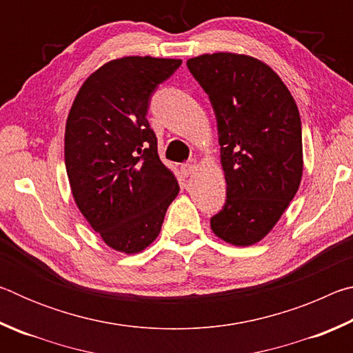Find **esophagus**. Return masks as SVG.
I'll return each instance as SVG.
<instances>
[{
	"mask_svg": "<svg viewBox=\"0 0 353 353\" xmlns=\"http://www.w3.org/2000/svg\"><path fill=\"white\" fill-rule=\"evenodd\" d=\"M196 168H198V162H196V160H193V162H190V163L182 165V170H183V172H185V174H187V176L194 174Z\"/></svg>",
	"mask_w": 353,
	"mask_h": 353,
	"instance_id": "34e87169",
	"label": "esophagus"
}]
</instances>
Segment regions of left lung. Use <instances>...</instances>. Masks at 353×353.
I'll use <instances>...</instances> for the list:
<instances>
[{
  "mask_svg": "<svg viewBox=\"0 0 353 353\" xmlns=\"http://www.w3.org/2000/svg\"><path fill=\"white\" fill-rule=\"evenodd\" d=\"M187 67L218 123L225 204L213 234L234 246L261 241L294 198L303 172L301 117L270 65L236 52L201 54Z\"/></svg>",
  "mask_w": 353,
  "mask_h": 353,
  "instance_id": "8db88e82",
  "label": "left lung"
}]
</instances>
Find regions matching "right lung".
I'll return each mask as SVG.
<instances>
[{"instance_id":"add662e5","label":"right lung","mask_w":353,"mask_h":353,"mask_svg":"<svg viewBox=\"0 0 353 353\" xmlns=\"http://www.w3.org/2000/svg\"><path fill=\"white\" fill-rule=\"evenodd\" d=\"M181 63L151 56L105 62L83 81L65 124L73 199L101 240L121 254H139L159 236L179 194L146 113L155 87Z\"/></svg>"}]
</instances>
